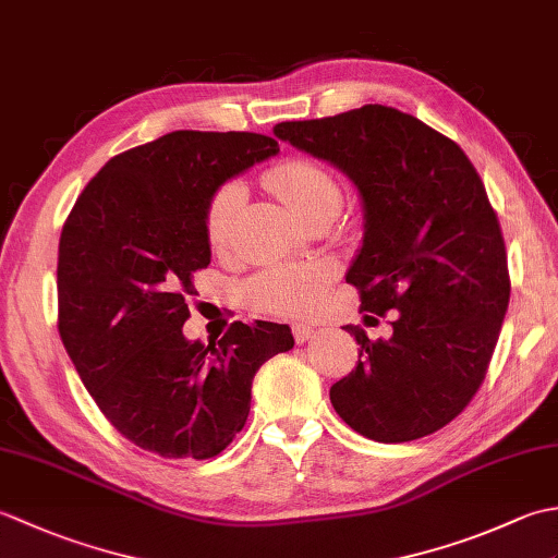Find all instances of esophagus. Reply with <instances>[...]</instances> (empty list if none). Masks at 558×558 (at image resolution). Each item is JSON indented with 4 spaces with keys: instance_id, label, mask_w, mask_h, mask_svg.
Returning a JSON list of instances; mask_svg holds the SVG:
<instances>
[{
    "instance_id": "obj_1",
    "label": "esophagus",
    "mask_w": 558,
    "mask_h": 558,
    "mask_svg": "<svg viewBox=\"0 0 558 558\" xmlns=\"http://www.w3.org/2000/svg\"><path fill=\"white\" fill-rule=\"evenodd\" d=\"M292 336H294V342H298V345H304V342H310L316 336V330L312 326H306V324H294Z\"/></svg>"
}]
</instances>
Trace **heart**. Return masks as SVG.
Returning <instances> with one entry per match:
<instances>
[{
    "instance_id": "obj_1",
    "label": "heart",
    "mask_w": 558,
    "mask_h": 558,
    "mask_svg": "<svg viewBox=\"0 0 558 558\" xmlns=\"http://www.w3.org/2000/svg\"><path fill=\"white\" fill-rule=\"evenodd\" d=\"M266 184L300 220L324 208H340L342 189L324 162L312 158H288L266 172ZM244 189L240 182H225L206 206V236L213 252L230 246L234 213L242 204ZM336 270L324 260L266 268L248 278L240 294L242 302L256 314L306 316L324 302Z\"/></svg>"
}]
</instances>
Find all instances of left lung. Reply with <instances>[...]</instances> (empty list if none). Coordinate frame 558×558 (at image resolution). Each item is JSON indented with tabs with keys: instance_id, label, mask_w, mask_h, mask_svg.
<instances>
[{
	"instance_id": "1",
	"label": "left lung",
	"mask_w": 558,
	"mask_h": 558,
	"mask_svg": "<svg viewBox=\"0 0 558 558\" xmlns=\"http://www.w3.org/2000/svg\"><path fill=\"white\" fill-rule=\"evenodd\" d=\"M272 132L360 189L364 244L348 282L362 312H396L388 340L345 326L360 362L330 386L336 412L381 444L444 429L487 376L511 298L501 225L475 165L456 141L386 105Z\"/></svg>"
}]
</instances>
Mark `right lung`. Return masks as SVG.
Wrapping results in <instances>:
<instances>
[{
    "label": "right lung",
    "mask_w": 558,
    "mask_h": 558,
    "mask_svg": "<svg viewBox=\"0 0 558 558\" xmlns=\"http://www.w3.org/2000/svg\"><path fill=\"white\" fill-rule=\"evenodd\" d=\"M278 150L252 132L165 134L105 162L64 222L59 338L108 422L150 453H222L246 424L258 366L294 345L268 322H234L208 345L182 333L194 272L210 264V196Z\"/></svg>",
    "instance_id": "right-lung-1"
}]
</instances>
